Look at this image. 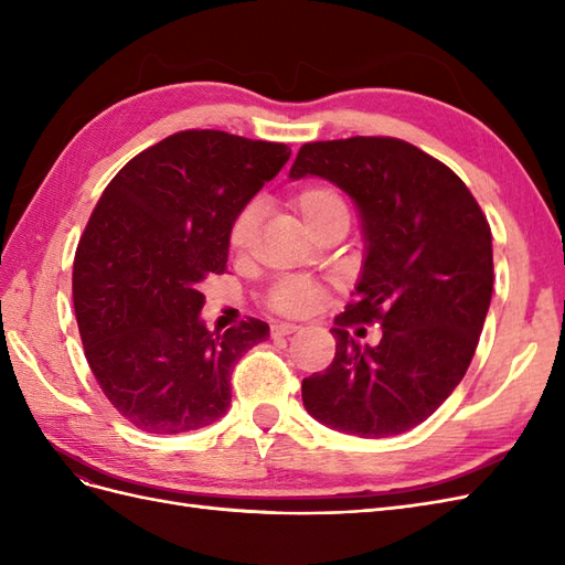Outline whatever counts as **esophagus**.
I'll return each instance as SVG.
<instances>
[{"label": "esophagus", "mask_w": 565, "mask_h": 565, "mask_svg": "<svg viewBox=\"0 0 565 565\" xmlns=\"http://www.w3.org/2000/svg\"><path fill=\"white\" fill-rule=\"evenodd\" d=\"M301 328L297 322H276L270 328V332H273V337H289V334H295V332H299Z\"/></svg>", "instance_id": "esophagus-1"}]
</instances>
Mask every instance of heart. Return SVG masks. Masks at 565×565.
Segmentation results:
<instances>
[{
  "label": "heart",
  "instance_id": "heart-1",
  "mask_svg": "<svg viewBox=\"0 0 565 565\" xmlns=\"http://www.w3.org/2000/svg\"><path fill=\"white\" fill-rule=\"evenodd\" d=\"M295 210L301 214L306 221V226L316 231L322 221H328L337 212H347V204L341 200V195L334 191L328 183H309L299 188L292 198ZM259 218L262 212L256 204H247V207L241 210L233 218L231 233H228V245L235 254H245L249 252L256 228H259ZM322 299V289L320 285L303 280V278H285L280 280L270 292V303L273 309H278L280 313L287 316H306L318 309V303Z\"/></svg>",
  "mask_w": 565,
  "mask_h": 565
}]
</instances>
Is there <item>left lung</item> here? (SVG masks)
Segmentation results:
<instances>
[{"label": "left lung", "mask_w": 565, "mask_h": 565, "mask_svg": "<svg viewBox=\"0 0 565 565\" xmlns=\"http://www.w3.org/2000/svg\"><path fill=\"white\" fill-rule=\"evenodd\" d=\"M318 177L361 216L363 266L334 318L332 365L301 382L313 419L361 438L409 431L465 377L492 297L488 221L452 169L388 136L303 143L289 179ZM380 319L383 341L361 348L351 321Z\"/></svg>", "instance_id": "obj_1"}]
</instances>
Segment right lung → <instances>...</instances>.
Returning a JSON list of instances; mask_svg holds the SVG:
<instances>
[{
    "instance_id": "right-lung-1",
    "label": "right lung",
    "mask_w": 565,
    "mask_h": 565,
    "mask_svg": "<svg viewBox=\"0 0 565 565\" xmlns=\"http://www.w3.org/2000/svg\"><path fill=\"white\" fill-rule=\"evenodd\" d=\"M292 150L214 129L167 136L119 169L73 266L84 355L136 429L185 434L231 405V374L270 330L249 318L210 332L202 282L228 262L233 218Z\"/></svg>"
}]
</instances>
